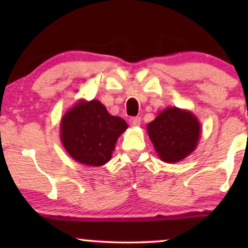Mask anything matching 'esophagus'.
<instances>
[{"label":"esophagus","instance_id":"esophagus-1","mask_svg":"<svg viewBox=\"0 0 248 248\" xmlns=\"http://www.w3.org/2000/svg\"><path fill=\"white\" fill-rule=\"evenodd\" d=\"M140 124H141V118H139V116H134V118L129 119V124L132 127L140 126Z\"/></svg>","mask_w":248,"mask_h":248}]
</instances>
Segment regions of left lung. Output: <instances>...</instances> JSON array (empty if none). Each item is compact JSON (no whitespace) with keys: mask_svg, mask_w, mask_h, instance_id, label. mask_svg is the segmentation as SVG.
<instances>
[{"mask_svg":"<svg viewBox=\"0 0 248 248\" xmlns=\"http://www.w3.org/2000/svg\"><path fill=\"white\" fill-rule=\"evenodd\" d=\"M147 132L160 160L177 163L195 152L202 129L190 110L168 107L147 124Z\"/></svg>","mask_w":248,"mask_h":248,"instance_id":"1","label":"left lung"}]
</instances>
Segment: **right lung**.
<instances>
[{
	"label": "right lung",
	"instance_id": "obj_1",
	"mask_svg": "<svg viewBox=\"0 0 248 248\" xmlns=\"http://www.w3.org/2000/svg\"><path fill=\"white\" fill-rule=\"evenodd\" d=\"M128 128L120 116H113L99 100L80 99L62 116L61 141L78 162L100 167L112 158L115 144Z\"/></svg>",
	"mask_w": 248,
	"mask_h": 248
}]
</instances>
